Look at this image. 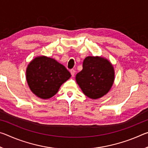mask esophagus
I'll return each mask as SVG.
<instances>
[{"label": "esophagus", "mask_w": 148, "mask_h": 148, "mask_svg": "<svg viewBox=\"0 0 148 148\" xmlns=\"http://www.w3.org/2000/svg\"><path fill=\"white\" fill-rule=\"evenodd\" d=\"M70 72H71L72 76H74V74H75V72H75L74 70V69H71V71H70Z\"/></svg>", "instance_id": "1"}]
</instances>
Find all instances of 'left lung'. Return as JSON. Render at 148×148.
Masks as SVG:
<instances>
[{"label":"left lung","instance_id":"8db88e82","mask_svg":"<svg viewBox=\"0 0 148 148\" xmlns=\"http://www.w3.org/2000/svg\"><path fill=\"white\" fill-rule=\"evenodd\" d=\"M114 67L102 57L88 56L83 62V69L76 74V80L84 93L92 99L107 94L114 82Z\"/></svg>","mask_w":148,"mask_h":148}]
</instances>
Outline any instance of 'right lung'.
I'll list each match as a JSON object with an SVG mask.
<instances>
[{"instance_id":"right-lung-1","label":"right lung","mask_w":148,"mask_h":148,"mask_svg":"<svg viewBox=\"0 0 148 148\" xmlns=\"http://www.w3.org/2000/svg\"><path fill=\"white\" fill-rule=\"evenodd\" d=\"M71 74L64 66L46 56L34 58L27 66L26 78L30 89L39 98L54 96Z\"/></svg>"}]
</instances>
